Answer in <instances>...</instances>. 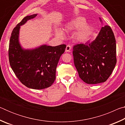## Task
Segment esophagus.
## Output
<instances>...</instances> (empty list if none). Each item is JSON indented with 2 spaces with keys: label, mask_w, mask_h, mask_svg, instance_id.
<instances>
[{
  "label": "esophagus",
  "mask_w": 125,
  "mask_h": 125,
  "mask_svg": "<svg viewBox=\"0 0 125 125\" xmlns=\"http://www.w3.org/2000/svg\"><path fill=\"white\" fill-rule=\"evenodd\" d=\"M72 49V47L70 45H67L66 48H65V52H70V51Z\"/></svg>",
  "instance_id": "1"
}]
</instances>
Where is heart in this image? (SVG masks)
<instances>
[{"label":"heart","instance_id":"b5f03b06","mask_svg":"<svg viewBox=\"0 0 125 125\" xmlns=\"http://www.w3.org/2000/svg\"><path fill=\"white\" fill-rule=\"evenodd\" d=\"M75 33V39L78 41H85L89 36L92 32V27L86 23V19L83 17H77L68 22L65 26L64 30L66 32H71L77 30ZM55 35L58 39L64 37V32L61 30H56Z\"/></svg>","mask_w":125,"mask_h":125}]
</instances>
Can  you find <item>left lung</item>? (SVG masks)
Wrapping results in <instances>:
<instances>
[{"label": "left lung", "instance_id": "8db88e82", "mask_svg": "<svg viewBox=\"0 0 125 125\" xmlns=\"http://www.w3.org/2000/svg\"><path fill=\"white\" fill-rule=\"evenodd\" d=\"M116 53L115 36L107 25L101 27L93 41L75 45L74 63L80 79L90 84L105 82L115 67Z\"/></svg>", "mask_w": 125, "mask_h": 125}]
</instances>
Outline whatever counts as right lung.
<instances>
[{"mask_svg": "<svg viewBox=\"0 0 125 125\" xmlns=\"http://www.w3.org/2000/svg\"><path fill=\"white\" fill-rule=\"evenodd\" d=\"M37 15L25 17L13 29L9 42V60L12 71L22 84L29 88L43 89L54 82L56 68L66 45H42L32 49H25L21 46L20 26Z\"/></svg>", "mask_w": 125, "mask_h": 125, "instance_id": "1", "label": "right lung"}]
</instances>
